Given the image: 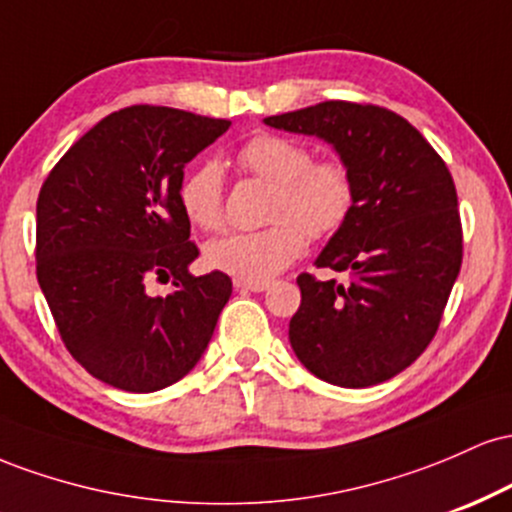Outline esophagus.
Returning <instances> with one entry per match:
<instances>
[{
    "label": "esophagus",
    "instance_id": "esophagus-1",
    "mask_svg": "<svg viewBox=\"0 0 512 512\" xmlns=\"http://www.w3.org/2000/svg\"><path fill=\"white\" fill-rule=\"evenodd\" d=\"M233 284H236V289H240V291L260 293V291H267L269 286H272V281H240V279H236Z\"/></svg>",
    "mask_w": 512,
    "mask_h": 512
}]
</instances>
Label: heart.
I'll return each instance as SVG.
<instances>
[{"label":"heart","mask_w":512,"mask_h":512,"mask_svg":"<svg viewBox=\"0 0 512 512\" xmlns=\"http://www.w3.org/2000/svg\"><path fill=\"white\" fill-rule=\"evenodd\" d=\"M248 173L274 185L262 231L231 233L207 245V264L240 281H269L308 248V236L342 231L356 207L354 170L342 158H317L308 144L281 134H257L238 151ZM185 216L204 231L223 226V170L207 161L185 175L178 190Z\"/></svg>","instance_id":"1"}]
</instances>
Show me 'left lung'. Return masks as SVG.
I'll list each match as a JSON object with an SVG mask.
<instances>
[{"label":"left lung","mask_w":512,"mask_h":512,"mask_svg":"<svg viewBox=\"0 0 512 512\" xmlns=\"http://www.w3.org/2000/svg\"><path fill=\"white\" fill-rule=\"evenodd\" d=\"M264 125L325 139L356 178L354 214L315 260L351 281L298 276L293 351L325 383H385L436 337L460 274L462 223L450 170L419 129L380 105L325 101L264 117Z\"/></svg>","instance_id":"left-lung-1"}]
</instances>
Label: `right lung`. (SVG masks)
<instances>
[{
  "label": "right lung",
  "instance_id": "obj_1",
  "mask_svg": "<svg viewBox=\"0 0 512 512\" xmlns=\"http://www.w3.org/2000/svg\"><path fill=\"white\" fill-rule=\"evenodd\" d=\"M228 127L132 105L88 129L40 187L38 284L69 354L117 390L185 378L231 298L228 274H190L199 250L178 199L185 163ZM151 278H173L176 291L149 297Z\"/></svg>",
  "mask_w": 512,
  "mask_h": 512
}]
</instances>
